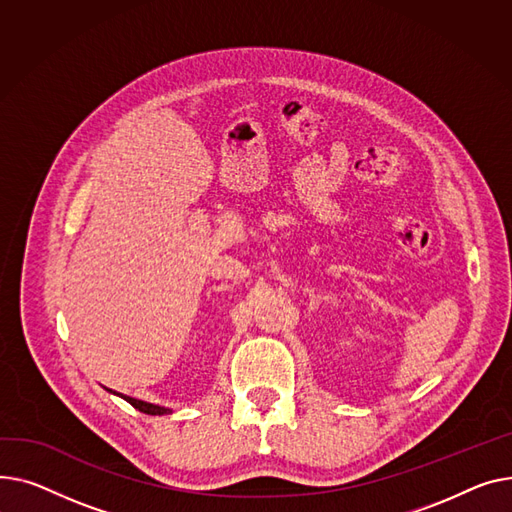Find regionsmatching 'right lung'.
I'll return each mask as SVG.
<instances>
[{"instance_id":"1","label":"right lung","mask_w":512,"mask_h":512,"mask_svg":"<svg viewBox=\"0 0 512 512\" xmlns=\"http://www.w3.org/2000/svg\"><path fill=\"white\" fill-rule=\"evenodd\" d=\"M119 395V393H117ZM122 399H126L134 409L146 413V415H165L169 413V409L165 407H159V405H153V403H144V401H138V399H132V397H126V395H119Z\"/></svg>"}]
</instances>
